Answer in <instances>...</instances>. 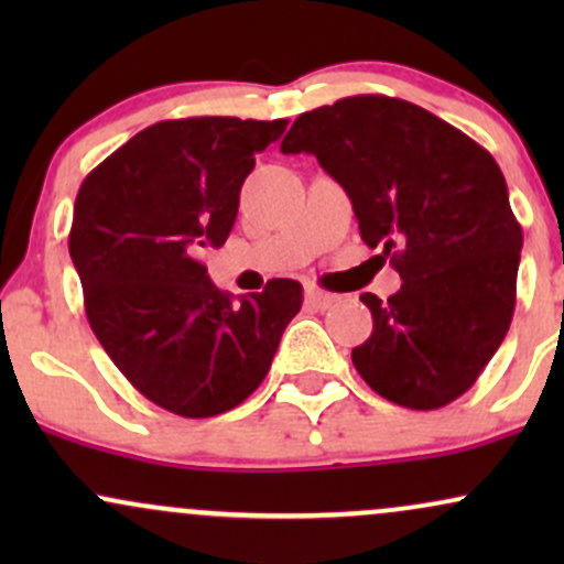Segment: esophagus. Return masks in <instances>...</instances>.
<instances>
[{"instance_id":"34e87169","label":"esophagus","mask_w":564,"mask_h":564,"mask_svg":"<svg viewBox=\"0 0 564 564\" xmlns=\"http://www.w3.org/2000/svg\"><path fill=\"white\" fill-rule=\"evenodd\" d=\"M304 302L315 310H328L336 302V294H328V291L310 286L307 291H304Z\"/></svg>"}]
</instances>
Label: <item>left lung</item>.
Masks as SVG:
<instances>
[{"mask_svg":"<svg viewBox=\"0 0 564 564\" xmlns=\"http://www.w3.org/2000/svg\"><path fill=\"white\" fill-rule=\"evenodd\" d=\"M283 153H313L347 191L360 238L403 286L360 294L373 332L352 364L373 392L435 411L475 384L509 332L522 228L496 159L462 129L387 95L302 113Z\"/></svg>","mask_w":564,"mask_h":564,"instance_id":"8db88e82","label":"left lung"}]
</instances>
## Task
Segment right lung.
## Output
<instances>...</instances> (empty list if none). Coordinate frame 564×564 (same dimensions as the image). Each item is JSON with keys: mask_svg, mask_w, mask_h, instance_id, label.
Here are the masks:
<instances>
[{"mask_svg": "<svg viewBox=\"0 0 564 564\" xmlns=\"http://www.w3.org/2000/svg\"><path fill=\"white\" fill-rule=\"evenodd\" d=\"M286 124L159 121L97 164L76 196L68 251L89 326L129 384L177 416L241 405L302 307L291 278L232 304L204 264L206 249L228 241L254 156Z\"/></svg>", "mask_w": 564, "mask_h": 564, "instance_id": "right-lung-1", "label": "right lung"}]
</instances>
